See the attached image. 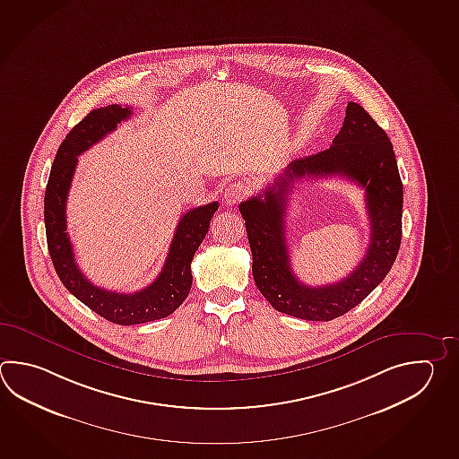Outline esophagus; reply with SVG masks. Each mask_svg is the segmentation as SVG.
Masks as SVG:
<instances>
[{"mask_svg":"<svg viewBox=\"0 0 459 459\" xmlns=\"http://www.w3.org/2000/svg\"><path fill=\"white\" fill-rule=\"evenodd\" d=\"M247 195V186H245L244 183H232V185H229V187L225 189L224 193V203L225 204H235V203H238L242 197Z\"/></svg>","mask_w":459,"mask_h":459,"instance_id":"obj_1","label":"esophagus"}]
</instances>
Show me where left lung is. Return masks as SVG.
Returning a JSON list of instances; mask_svg holds the SVG:
<instances>
[{"mask_svg":"<svg viewBox=\"0 0 459 459\" xmlns=\"http://www.w3.org/2000/svg\"><path fill=\"white\" fill-rule=\"evenodd\" d=\"M343 176L366 189L372 238L366 258L346 279L307 287L290 270L283 215L296 178ZM262 195L240 203L253 255V280L273 307L304 320H333L356 307L393 268L403 238V191L393 143L363 106L348 103L332 145L294 160Z\"/></svg>","mask_w":459,"mask_h":459,"instance_id":"1","label":"left lung"}]
</instances>
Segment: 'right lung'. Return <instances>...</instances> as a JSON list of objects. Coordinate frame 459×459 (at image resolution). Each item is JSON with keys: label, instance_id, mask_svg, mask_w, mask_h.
Masks as SVG:
<instances>
[{"label": "right lung", "instance_id": "add662e5", "mask_svg": "<svg viewBox=\"0 0 459 459\" xmlns=\"http://www.w3.org/2000/svg\"><path fill=\"white\" fill-rule=\"evenodd\" d=\"M131 114V108L111 104L94 109L83 121L78 122L58 147L44 197L48 253L58 278L76 299L117 325L145 324L169 317L178 309L193 284L191 262L219 207V203L214 201L191 209L181 217L163 270L147 288L124 294L98 288L86 280L76 264L74 247L66 232V196L75 175L78 155L113 132L117 124L127 121Z\"/></svg>", "mask_w": 459, "mask_h": 459}]
</instances>
